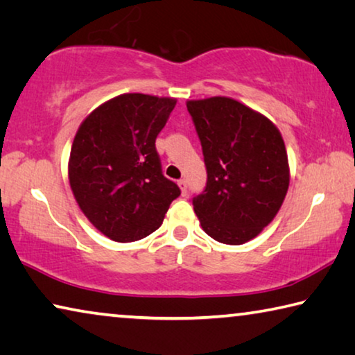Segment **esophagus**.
I'll return each mask as SVG.
<instances>
[{"label":"esophagus","mask_w":355,"mask_h":355,"mask_svg":"<svg viewBox=\"0 0 355 355\" xmlns=\"http://www.w3.org/2000/svg\"><path fill=\"white\" fill-rule=\"evenodd\" d=\"M178 185H179V189H181L182 195L187 193V181H185V179H179V181H178Z\"/></svg>","instance_id":"1"}]
</instances>
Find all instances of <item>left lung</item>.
<instances>
[{
    "instance_id": "1",
    "label": "left lung",
    "mask_w": 355,
    "mask_h": 355,
    "mask_svg": "<svg viewBox=\"0 0 355 355\" xmlns=\"http://www.w3.org/2000/svg\"><path fill=\"white\" fill-rule=\"evenodd\" d=\"M207 170L193 198L201 228L217 242L252 241L280 211L289 187L280 130L264 114L230 97L189 101Z\"/></svg>"
}]
</instances>
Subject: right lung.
<instances>
[{
	"instance_id": "1",
	"label": "right lung",
	"mask_w": 355,
	"mask_h": 355,
	"mask_svg": "<svg viewBox=\"0 0 355 355\" xmlns=\"http://www.w3.org/2000/svg\"><path fill=\"white\" fill-rule=\"evenodd\" d=\"M176 98L121 94L86 116L73 138L69 182L81 212L116 242H133L164 222L181 190L162 173L155 138Z\"/></svg>"
}]
</instances>
